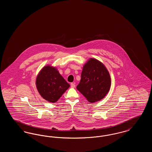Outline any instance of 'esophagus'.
<instances>
[{
	"label": "esophagus",
	"mask_w": 152,
	"mask_h": 152,
	"mask_svg": "<svg viewBox=\"0 0 152 152\" xmlns=\"http://www.w3.org/2000/svg\"><path fill=\"white\" fill-rule=\"evenodd\" d=\"M71 88H75V87H76V86H75V84L74 83H72L71 84Z\"/></svg>",
	"instance_id": "34e87169"
}]
</instances>
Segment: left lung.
Segmentation results:
<instances>
[{"label": "left lung", "mask_w": 152, "mask_h": 152, "mask_svg": "<svg viewBox=\"0 0 152 152\" xmlns=\"http://www.w3.org/2000/svg\"><path fill=\"white\" fill-rule=\"evenodd\" d=\"M108 70L100 61L91 58L84 66L77 89L90 102L99 101L108 94L110 87Z\"/></svg>", "instance_id": "1"}]
</instances>
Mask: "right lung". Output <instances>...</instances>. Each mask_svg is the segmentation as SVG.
Masks as SVG:
<instances>
[{"instance_id":"1","label":"right lung","mask_w":152,"mask_h":152,"mask_svg":"<svg viewBox=\"0 0 152 152\" xmlns=\"http://www.w3.org/2000/svg\"><path fill=\"white\" fill-rule=\"evenodd\" d=\"M36 87L44 99L55 102L69 87V84L55 68L50 65L44 67L37 75Z\"/></svg>"}]
</instances>
